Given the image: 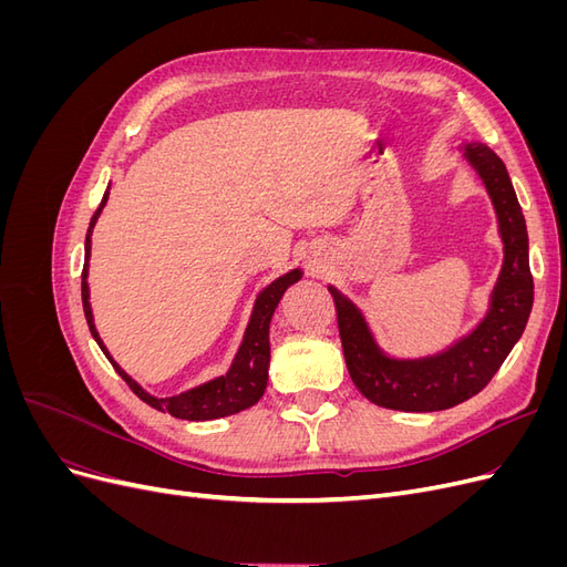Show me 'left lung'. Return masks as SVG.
I'll return each mask as SVG.
<instances>
[{"label":"left lung","mask_w":567,"mask_h":567,"mask_svg":"<svg viewBox=\"0 0 567 567\" xmlns=\"http://www.w3.org/2000/svg\"><path fill=\"white\" fill-rule=\"evenodd\" d=\"M458 151L487 188L504 244L502 271L489 293L487 312L475 329L435 354L390 357L375 342L362 310L329 286L350 379L367 400L385 409L442 411L471 400L499 371L532 312L535 284L529 274L527 227L506 165L480 142H463Z\"/></svg>","instance_id":"obj_1"}]
</instances>
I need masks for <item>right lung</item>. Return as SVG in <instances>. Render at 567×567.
<instances>
[{
	"label": "right lung",
	"instance_id": "obj_1",
	"mask_svg": "<svg viewBox=\"0 0 567 567\" xmlns=\"http://www.w3.org/2000/svg\"><path fill=\"white\" fill-rule=\"evenodd\" d=\"M111 188V186H109ZM109 188L104 198H101V205L96 208L90 229H87V238H84V269H82V307H84V319H87L90 331L94 336V340L99 342L101 352L109 357V362L113 364V369L123 375V381L132 388V392L136 398L144 400L146 404H151L153 409L158 411H167L175 419H184V421H213V419H221V416H231L244 411L248 406H252L257 400L265 394L267 381H269V323L274 317V310L281 302L286 288L293 286L302 279V269H290L286 271L284 277L274 279L269 286H265L260 293L255 298L252 312L246 326V333L241 346L236 350L234 362L229 367V371L225 375H217V379L200 383L192 390H184L179 394H173V398H153L151 392H146L140 383H136L132 375L120 367L115 359L111 357L109 348L101 340L96 323H94V315H92V305H90V257H92V231L96 219L104 210V205L109 203Z\"/></svg>",
	"mask_w": 567,
	"mask_h": 567
}]
</instances>
